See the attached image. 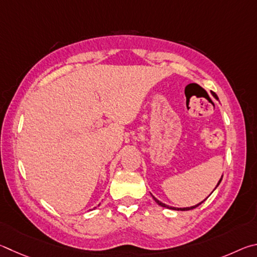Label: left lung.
Listing matches in <instances>:
<instances>
[{"mask_svg": "<svg viewBox=\"0 0 257 257\" xmlns=\"http://www.w3.org/2000/svg\"><path fill=\"white\" fill-rule=\"evenodd\" d=\"M215 98H217L218 99V97L217 96H215ZM221 181H222V176H221V178H220V181H219V183L217 184V186H215V188H217L218 186H219V184L220 183H221ZM215 188H214V190H215ZM152 197H154V200L157 202V204H159L160 206H163V208H167V209H172V210H177V211H187V210H192V209H195L196 208V206H199L200 204H202V203H203V202L206 200H204V201H202V202H200V203L199 204H196V205H194V206H190V208H174V206H169V205H167V204H165V203H163V202H160L159 200H157L156 199V197L154 196V195H152Z\"/></svg>", "mask_w": 257, "mask_h": 257, "instance_id": "obj_1", "label": "left lung"}]
</instances>
